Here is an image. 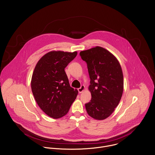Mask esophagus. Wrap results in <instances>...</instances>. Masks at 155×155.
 <instances>
[{
  "instance_id": "obj_1",
  "label": "esophagus",
  "mask_w": 155,
  "mask_h": 155,
  "mask_svg": "<svg viewBox=\"0 0 155 155\" xmlns=\"http://www.w3.org/2000/svg\"><path fill=\"white\" fill-rule=\"evenodd\" d=\"M84 90H85V86H84V85H81V87L78 89V91H79V93H82V92L84 91Z\"/></svg>"
}]
</instances>
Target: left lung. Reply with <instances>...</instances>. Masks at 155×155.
I'll return each mask as SVG.
<instances>
[{
    "label": "left lung",
    "mask_w": 155,
    "mask_h": 155,
    "mask_svg": "<svg viewBox=\"0 0 155 155\" xmlns=\"http://www.w3.org/2000/svg\"><path fill=\"white\" fill-rule=\"evenodd\" d=\"M87 62L90 78V102L85 104L88 114L102 120L114 112L123 91V75L117 59L108 51L97 46L80 52Z\"/></svg>",
    "instance_id": "obj_1"
}]
</instances>
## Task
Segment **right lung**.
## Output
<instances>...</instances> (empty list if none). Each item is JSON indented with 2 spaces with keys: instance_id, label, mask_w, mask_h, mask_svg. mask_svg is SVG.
<instances>
[{
  "instance_id": "right-lung-1",
  "label": "right lung",
  "mask_w": 155,
  "mask_h": 155,
  "mask_svg": "<svg viewBox=\"0 0 155 155\" xmlns=\"http://www.w3.org/2000/svg\"><path fill=\"white\" fill-rule=\"evenodd\" d=\"M77 52L52 51L37 62L32 74L31 88L42 110L53 118H59L68 112L78 91L70 86L64 70L76 56Z\"/></svg>"
}]
</instances>
